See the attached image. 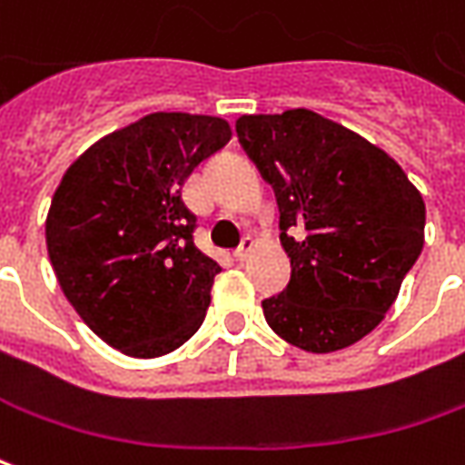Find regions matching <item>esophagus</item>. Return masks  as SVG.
<instances>
[{
  "mask_svg": "<svg viewBox=\"0 0 465 465\" xmlns=\"http://www.w3.org/2000/svg\"><path fill=\"white\" fill-rule=\"evenodd\" d=\"M254 249H256V239H254V236H243L242 246L236 249V259H242V262H246L249 256L254 254Z\"/></svg>",
  "mask_w": 465,
  "mask_h": 465,
  "instance_id": "obj_1",
  "label": "esophagus"
}]
</instances>
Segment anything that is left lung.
<instances>
[{"mask_svg":"<svg viewBox=\"0 0 465 465\" xmlns=\"http://www.w3.org/2000/svg\"><path fill=\"white\" fill-rule=\"evenodd\" d=\"M236 133L277 193L292 262L287 289L262 302L266 322L317 355L355 345L423 252L420 191L382 148L314 110L242 115Z\"/></svg>","mask_w":465,"mask_h":465,"instance_id":"left-lung-1","label":"left lung"}]
</instances>
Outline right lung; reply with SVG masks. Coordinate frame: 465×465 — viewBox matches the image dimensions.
<instances>
[{"mask_svg":"<svg viewBox=\"0 0 465 465\" xmlns=\"http://www.w3.org/2000/svg\"><path fill=\"white\" fill-rule=\"evenodd\" d=\"M229 138L216 115L151 113L93 143L52 196L45 239L54 277L123 355H168L206 317L222 266L196 249L181 186Z\"/></svg>","mask_w":465,"mask_h":465,"instance_id":"1","label":"right lung"}]
</instances>
